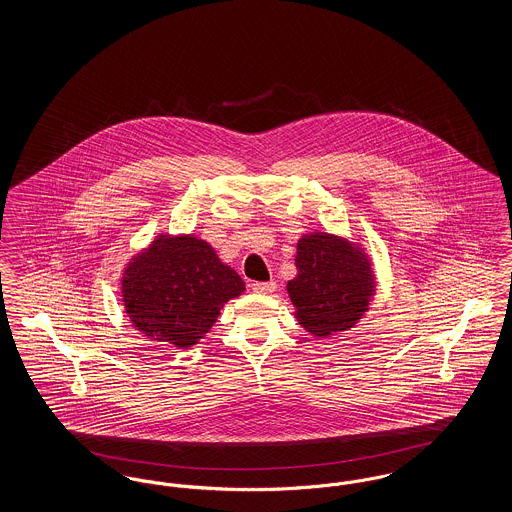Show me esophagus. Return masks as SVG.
Wrapping results in <instances>:
<instances>
[{
    "label": "esophagus",
    "mask_w": 512,
    "mask_h": 512,
    "mask_svg": "<svg viewBox=\"0 0 512 512\" xmlns=\"http://www.w3.org/2000/svg\"><path fill=\"white\" fill-rule=\"evenodd\" d=\"M251 288H253L255 293H272L276 290V282L274 280H270V282H253Z\"/></svg>",
    "instance_id": "esophagus-1"
}]
</instances>
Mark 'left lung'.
<instances>
[{"instance_id": "obj_1", "label": "left lung", "mask_w": 512, "mask_h": 512, "mask_svg": "<svg viewBox=\"0 0 512 512\" xmlns=\"http://www.w3.org/2000/svg\"><path fill=\"white\" fill-rule=\"evenodd\" d=\"M297 276L286 284L293 317L317 338L361 322L376 295V274L365 247L338 234L309 232L297 240Z\"/></svg>"}]
</instances>
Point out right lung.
Returning a JSON list of instances; mask_svg holds the SVG:
<instances>
[{
	"instance_id": "add662e5",
	"label": "right lung",
	"mask_w": 512,
	"mask_h": 512,
	"mask_svg": "<svg viewBox=\"0 0 512 512\" xmlns=\"http://www.w3.org/2000/svg\"><path fill=\"white\" fill-rule=\"evenodd\" d=\"M244 292L240 274L194 234H159L122 270V307L132 326L178 349L203 340L220 309Z\"/></svg>"
}]
</instances>
